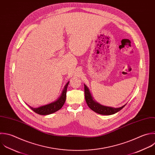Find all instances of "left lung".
Wrapping results in <instances>:
<instances>
[{"mask_svg": "<svg viewBox=\"0 0 155 155\" xmlns=\"http://www.w3.org/2000/svg\"><path fill=\"white\" fill-rule=\"evenodd\" d=\"M84 91H85V98L88 106L93 111H94V112L98 114H103V115L113 114L118 112L119 111H120L121 109H122L126 105L125 104L119 108H113V107L104 106L97 103L93 99L88 88L85 84H84Z\"/></svg>", "mask_w": 155, "mask_h": 155, "instance_id": "obj_1", "label": "left lung"}]
</instances>
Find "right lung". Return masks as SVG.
<instances>
[{
  "instance_id": "add662e5",
  "label": "right lung",
  "mask_w": 155,
  "mask_h": 155,
  "mask_svg": "<svg viewBox=\"0 0 155 155\" xmlns=\"http://www.w3.org/2000/svg\"><path fill=\"white\" fill-rule=\"evenodd\" d=\"M68 84H69V82H67V84L65 85L61 96L54 102L39 107L38 108H33L31 107H30V108L35 113L41 115L50 114L51 113H53L58 111L62 107V106L64 105L65 102L66 93H67V87Z\"/></svg>"
}]
</instances>
